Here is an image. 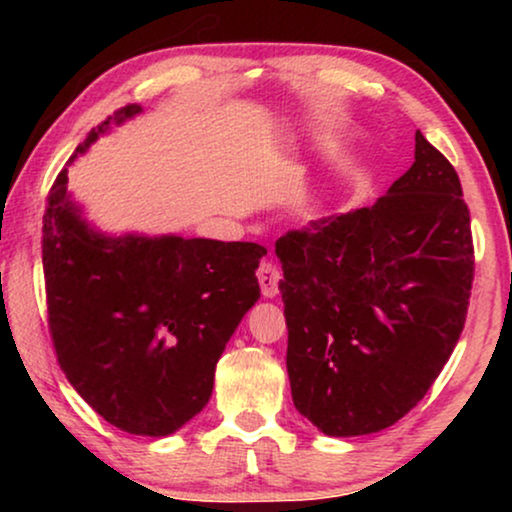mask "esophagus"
<instances>
[{
  "label": "esophagus",
  "mask_w": 512,
  "mask_h": 512,
  "mask_svg": "<svg viewBox=\"0 0 512 512\" xmlns=\"http://www.w3.org/2000/svg\"><path fill=\"white\" fill-rule=\"evenodd\" d=\"M279 279H282V272L275 263L263 261L261 268H258V284H261V293L265 298H275L279 293Z\"/></svg>",
  "instance_id": "1"
}]
</instances>
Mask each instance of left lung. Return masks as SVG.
I'll list each match as a JSON object with an SVG mask.
<instances>
[{
  "mask_svg": "<svg viewBox=\"0 0 512 512\" xmlns=\"http://www.w3.org/2000/svg\"><path fill=\"white\" fill-rule=\"evenodd\" d=\"M461 195L417 130L415 163L375 205L277 240L293 405L326 436L396 424L450 359L475 270Z\"/></svg>",
  "mask_w": 512,
  "mask_h": 512,
  "instance_id": "8db88e82",
  "label": "left lung"
}]
</instances>
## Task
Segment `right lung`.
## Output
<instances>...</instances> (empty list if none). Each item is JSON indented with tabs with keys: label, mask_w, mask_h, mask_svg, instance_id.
I'll use <instances>...</instances> for the list:
<instances>
[{
	"label": "right lung",
	"mask_w": 512,
	"mask_h": 512,
	"mask_svg": "<svg viewBox=\"0 0 512 512\" xmlns=\"http://www.w3.org/2000/svg\"><path fill=\"white\" fill-rule=\"evenodd\" d=\"M139 111L118 109L76 153ZM265 254L254 242L97 233L69 200L62 170L41 237L48 331L62 373L116 429L170 436L212 396L216 361L261 298L256 268Z\"/></svg>",
	"instance_id": "1"
}]
</instances>
